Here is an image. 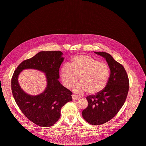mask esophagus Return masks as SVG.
<instances>
[{
    "label": "esophagus",
    "instance_id": "34e87169",
    "mask_svg": "<svg viewBox=\"0 0 146 146\" xmlns=\"http://www.w3.org/2000/svg\"><path fill=\"white\" fill-rule=\"evenodd\" d=\"M72 100H79V99L81 98L80 97H78V96L75 95V94H73V95L72 96Z\"/></svg>",
    "mask_w": 146,
    "mask_h": 146
}]
</instances>
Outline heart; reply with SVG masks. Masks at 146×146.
I'll use <instances>...</instances> for the list:
<instances>
[{
    "instance_id": "heart-1",
    "label": "heart",
    "mask_w": 146,
    "mask_h": 146,
    "mask_svg": "<svg viewBox=\"0 0 146 146\" xmlns=\"http://www.w3.org/2000/svg\"><path fill=\"white\" fill-rule=\"evenodd\" d=\"M60 75L63 85L70 88L78 80L80 82L73 88L77 93L87 92L95 94L103 91L107 86L110 77L107 64L100 62L88 55L74 56L69 64L62 66Z\"/></svg>"
}]
</instances>
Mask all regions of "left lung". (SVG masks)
Segmentation results:
<instances>
[{
  "mask_svg": "<svg viewBox=\"0 0 146 146\" xmlns=\"http://www.w3.org/2000/svg\"><path fill=\"white\" fill-rule=\"evenodd\" d=\"M94 53L103 57L110 70L107 84L96 95L88 96V105L82 112L87 123L98 125L107 123L117 114L126 99L129 81L126 70L121 64L115 61L110 54L106 52Z\"/></svg>",
  "mask_w": 146,
  "mask_h": 146,
  "instance_id": "obj_1",
  "label": "left lung"
}]
</instances>
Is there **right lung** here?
Returning <instances> with one entry per match:
<instances>
[{"instance_id":"right-lung-1","label":"right lung","mask_w":146,"mask_h":146,"mask_svg":"<svg viewBox=\"0 0 146 146\" xmlns=\"http://www.w3.org/2000/svg\"><path fill=\"white\" fill-rule=\"evenodd\" d=\"M60 51H42L24 60L16 68L11 79V90L16 103L32 123L42 127H50L60 117L62 107L71 102L72 94L59 81V68L64 58ZM37 69L46 75V87L39 95L25 92L18 81L23 69Z\"/></svg>"}]
</instances>
